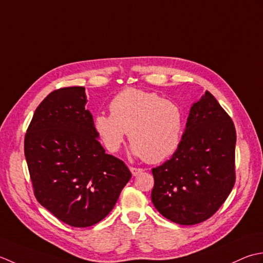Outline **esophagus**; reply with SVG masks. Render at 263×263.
Wrapping results in <instances>:
<instances>
[{
  "instance_id": "obj_1",
  "label": "esophagus",
  "mask_w": 263,
  "mask_h": 263,
  "mask_svg": "<svg viewBox=\"0 0 263 263\" xmlns=\"http://www.w3.org/2000/svg\"><path fill=\"white\" fill-rule=\"evenodd\" d=\"M143 169L142 168H135V167H130V173L133 176H138L139 174L143 173Z\"/></svg>"
}]
</instances>
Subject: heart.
I'll return each mask as SVG.
<instances>
[{"label": "heart", "instance_id": "1", "mask_svg": "<svg viewBox=\"0 0 263 263\" xmlns=\"http://www.w3.org/2000/svg\"><path fill=\"white\" fill-rule=\"evenodd\" d=\"M110 114H98L94 128L100 141L115 153L125 141L132 142L130 152L147 162H160L178 147L184 118L175 102L138 88H126L109 104Z\"/></svg>", "mask_w": 263, "mask_h": 263}]
</instances>
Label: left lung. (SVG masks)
<instances>
[{
	"label": "left lung",
	"mask_w": 263,
	"mask_h": 263,
	"mask_svg": "<svg viewBox=\"0 0 263 263\" xmlns=\"http://www.w3.org/2000/svg\"><path fill=\"white\" fill-rule=\"evenodd\" d=\"M235 144L232 118L206 90L193 103L173 157L152 169L155 209L187 226L212 217L235 184Z\"/></svg>",
	"instance_id": "left-lung-1"
}]
</instances>
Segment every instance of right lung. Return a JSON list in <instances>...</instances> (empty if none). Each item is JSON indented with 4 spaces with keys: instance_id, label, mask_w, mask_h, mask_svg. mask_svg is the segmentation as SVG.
Returning a JSON list of instances; mask_svg holds the SVG:
<instances>
[{
    "instance_id": "right-lung-1",
    "label": "right lung",
    "mask_w": 263,
    "mask_h": 263,
    "mask_svg": "<svg viewBox=\"0 0 263 263\" xmlns=\"http://www.w3.org/2000/svg\"><path fill=\"white\" fill-rule=\"evenodd\" d=\"M85 87L50 93L25 136V157L37 201L72 227H89L114 209L132 174L106 154L85 109Z\"/></svg>"
}]
</instances>
